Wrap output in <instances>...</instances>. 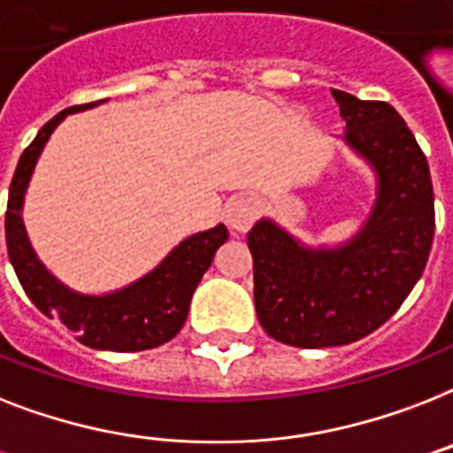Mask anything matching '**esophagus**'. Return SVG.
<instances>
[{
  "label": "esophagus",
  "instance_id": "1",
  "mask_svg": "<svg viewBox=\"0 0 453 453\" xmlns=\"http://www.w3.org/2000/svg\"><path fill=\"white\" fill-rule=\"evenodd\" d=\"M226 223L237 233H246L253 226V220L258 216V204L251 197H234L226 204Z\"/></svg>",
  "mask_w": 453,
  "mask_h": 453
}]
</instances>
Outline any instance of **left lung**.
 Segmentation results:
<instances>
[{
	"instance_id": "obj_1",
	"label": "left lung",
	"mask_w": 453,
	"mask_h": 453,
	"mask_svg": "<svg viewBox=\"0 0 453 453\" xmlns=\"http://www.w3.org/2000/svg\"><path fill=\"white\" fill-rule=\"evenodd\" d=\"M344 143L377 176L365 226L340 246H304L272 219L249 230L253 300L265 333L288 347H342L374 333L421 277L435 233L428 163L386 102L333 90Z\"/></svg>"
}]
</instances>
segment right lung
<instances>
[{
	"instance_id": "obj_1",
	"label": "right lung",
	"mask_w": 453,
	"mask_h": 453,
	"mask_svg": "<svg viewBox=\"0 0 453 453\" xmlns=\"http://www.w3.org/2000/svg\"><path fill=\"white\" fill-rule=\"evenodd\" d=\"M102 102L106 99L69 106L60 111L43 125L35 142L23 150L9 188L6 246H9V258L18 274V281L29 300L39 307V311H43L48 319L53 316L60 319L72 333H76V340L86 347L127 354V351L160 347L183 328L190 310V297L200 284L202 274L209 270L219 246L227 242V227L219 223L211 230L190 234L181 244L174 246L165 256L163 263L153 267L149 274L104 296L79 293L50 274L29 244L23 223L25 193H27L36 160L42 156L43 146L55 127L67 119L69 113L86 111Z\"/></svg>"
}]
</instances>
